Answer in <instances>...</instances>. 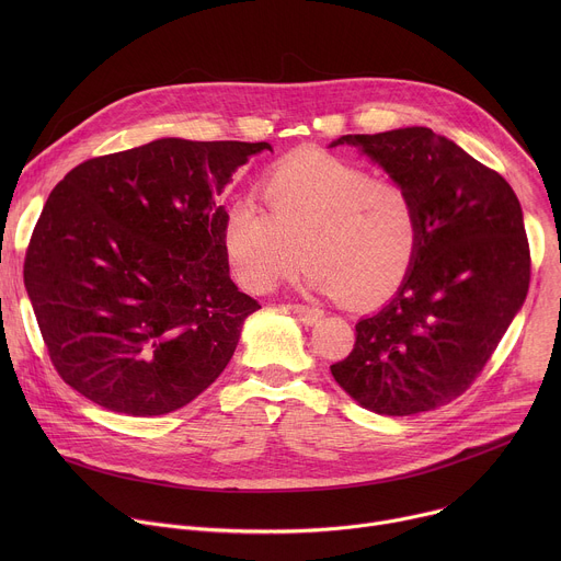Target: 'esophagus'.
<instances>
[{
	"label": "esophagus",
	"instance_id": "34e87169",
	"mask_svg": "<svg viewBox=\"0 0 561 561\" xmlns=\"http://www.w3.org/2000/svg\"><path fill=\"white\" fill-rule=\"evenodd\" d=\"M293 314H297L304 324H314V322H319V319H322V314H324V310H319L317 306H306V304H288L286 306Z\"/></svg>",
	"mask_w": 561,
	"mask_h": 561
}]
</instances>
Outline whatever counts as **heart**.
<instances>
[{
  "label": "heart",
  "instance_id": "1",
  "mask_svg": "<svg viewBox=\"0 0 561 561\" xmlns=\"http://www.w3.org/2000/svg\"><path fill=\"white\" fill-rule=\"evenodd\" d=\"M262 199L266 210L251 197L232 202L221 228L226 262L251 293L273 290L306 262L312 288L366 308L407 282L420 253L413 193L327 150L277 159Z\"/></svg>",
  "mask_w": 561,
  "mask_h": 561
}]
</instances>
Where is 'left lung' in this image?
I'll return each instance as SVG.
<instances>
[{
	"label": "left lung",
	"mask_w": 561,
	"mask_h": 561,
	"mask_svg": "<svg viewBox=\"0 0 561 561\" xmlns=\"http://www.w3.org/2000/svg\"><path fill=\"white\" fill-rule=\"evenodd\" d=\"M420 208L422 244L399 293L355 324L335 381L368 411L404 417L466 392L522 308L530 249L508 182L424 126L342 135Z\"/></svg>",
	"instance_id": "left-lung-1"
}]
</instances>
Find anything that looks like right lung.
<instances>
[{"mask_svg":"<svg viewBox=\"0 0 561 561\" xmlns=\"http://www.w3.org/2000/svg\"><path fill=\"white\" fill-rule=\"evenodd\" d=\"M266 141L157 139L93 157L48 195L24 284L57 375L133 417L173 413L260 308L228 275L217 197Z\"/></svg>","mask_w":561,"mask_h":561,"instance_id":"add662e5","label":"right lung"}]
</instances>
